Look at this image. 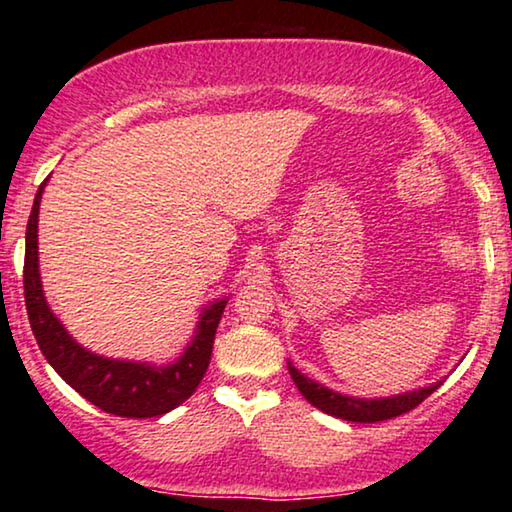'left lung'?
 <instances>
[{"label": "left lung", "instance_id": "1", "mask_svg": "<svg viewBox=\"0 0 512 512\" xmlns=\"http://www.w3.org/2000/svg\"><path fill=\"white\" fill-rule=\"evenodd\" d=\"M290 369V376L294 380V385L299 387V392L304 394L308 403H313L315 408L325 410L327 415L341 417V420L348 422H383V420H392V417H399L408 410H413L415 406L434 394L438 390V385L424 387V390L417 392H406L399 394V397H387V399H355V397H345V394H338L334 390H327L315 380L301 376V373L294 369L292 364H287Z\"/></svg>", "mask_w": 512, "mask_h": 512}]
</instances>
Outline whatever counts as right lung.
<instances>
[{
	"label": "right lung",
	"instance_id": "right-lung-1",
	"mask_svg": "<svg viewBox=\"0 0 512 512\" xmlns=\"http://www.w3.org/2000/svg\"><path fill=\"white\" fill-rule=\"evenodd\" d=\"M48 181V178H46ZM41 183L34 206L27 220L25 234V306L30 327L37 338L43 357L53 366L64 383H69L83 399L95 403L97 408L118 417H157L169 413L190 399L204 378L211 362L215 331H218L222 311L227 301H215L201 315L197 336L176 364L150 366L139 362H120L92 355L71 338L60 320L50 313L41 290L39 278V243L37 222L41 204Z\"/></svg>",
	"mask_w": 512,
	"mask_h": 512
}]
</instances>
